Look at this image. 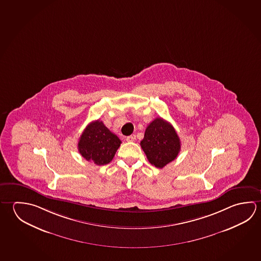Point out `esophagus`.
<instances>
[{
	"instance_id": "esophagus-1",
	"label": "esophagus",
	"mask_w": 261,
	"mask_h": 261,
	"mask_svg": "<svg viewBox=\"0 0 261 261\" xmlns=\"http://www.w3.org/2000/svg\"><path fill=\"white\" fill-rule=\"evenodd\" d=\"M135 140H136V136L135 135L126 137V141L127 142H134Z\"/></svg>"
}]
</instances>
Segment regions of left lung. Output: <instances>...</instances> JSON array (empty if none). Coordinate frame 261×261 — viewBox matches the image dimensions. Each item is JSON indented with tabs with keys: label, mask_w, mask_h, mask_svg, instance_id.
I'll use <instances>...</instances> for the list:
<instances>
[{
	"label": "left lung",
	"mask_w": 261,
	"mask_h": 261,
	"mask_svg": "<svg viewBox=\"0 0 261 261\" xmlns=\"http://www.w3.org/2000/svg\"><path fill=\"white\" fill-rule=\"evenodd\" d=\"M140 146L151 164L162 169L177 158L180 151V140L173 126L158 117L146 127Z\"/></svg>",
	"instance_id": "left-lung-1"
}]
</instances>
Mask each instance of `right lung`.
Instances as JSON below:
<instances>
[{
	"label": "right lung",
	"instance_id": "obj_1",
	"mask_svg": "<svg viewBox=\"0 0 261 261\" xmlns=\"http://www.w3.org/2000/svg\"><path fill=\"white\" fill-rule=\"evenodd\" d=\"M121 143L116 135L97 120L84 129L79 140L78 149L85 160L102 166L110 163Z\"/></svg>",
	"mask_w": 261,
	"mask_h": 261
}]
</instances>
